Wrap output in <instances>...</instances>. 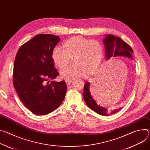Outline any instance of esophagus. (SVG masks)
Returning a JSON list of instances; mask_svg holds the SVG:
<instances>
[{
    "label": "esophagus",
    "mask_w": 150,
    "mask_h": 150,
    "mask_svg": "<svg viewBox=\"0 0 150 150\" xmlns=\"http://www.w3.org/2000/svg\"><path fill=\"white\" fill-rule=\"evenodd\" d=\"M66 81V85L67 86H69L71 84V83H72V80L71 79H68V80H66L65 81Z\"/></svg>",
    "instance_id": "obj_1"
}]
</instances>
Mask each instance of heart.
Wrapping results in <instances>:
<instances>
[{
  "mask_svg": "<svg viewBox=\"0 0 150 150\" xmlns=\"http://www.w3.org/2000/svg\"><path fill=\"white\" fill-rule=\"evenodd\" d=\"M62 49L54 47L51 57L58 69L66 67L72 59L74 64L60 72V78L66 80L93 74L100 66L104 57L103 46L99 40L81 36L66 40L62 44Z\"/></svg>",
  "mask_w": 150,
  "mask_h": 150,
  "instance_id": "b5f03b06",
  "label": "heart"
}]
</instances>
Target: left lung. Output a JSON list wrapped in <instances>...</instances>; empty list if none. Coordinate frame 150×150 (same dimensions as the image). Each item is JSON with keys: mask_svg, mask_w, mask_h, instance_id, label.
<instances>
[{"mask_svg": "<svg viewBox=\"0 0 150 150\" xmlns=\"http://www.w3.org/2000/svg\"><path fill=\"white\" fill-rule=\"evenodd\" d=\"M103 42L105 47V58L106 60L111 59L112 57H114L117 56H124L133 59L131 54L132 52H133L132 48L129 44H127L119 37H115L112 35H106ZM105 84L106 83H105L104 84H102L103 87L100 85V88H102L103 91L104 90L103 88L106 86ZM101 90H100V91ZM98 94L97 96L98 95ZM83 98L86 103L91 110L101 115L113 114L119 111L121 109V108L117 109V110L108 112L106 108L100 106L99 104V100L97 99V103L91 96V92L90 91V83L88 82L86 83L84 85Z\"/></svg>", "mask_w": 150, "mask_h": 150, "instance_id": "1", "label": "left lung"}]
</instances>
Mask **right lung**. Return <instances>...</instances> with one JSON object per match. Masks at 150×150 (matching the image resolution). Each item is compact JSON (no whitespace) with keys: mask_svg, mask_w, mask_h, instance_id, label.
Instances as JSON below:
<instances>
[{"mask_svg":"<svg viewBox=\"0 0 150 150\" xmlns=\"http://www.w3.org/2000/svg\"><path fill=\"white\" fill-rule=\"evenodd\" d=\"M60 40L54 35L38 34L21 46L17 53L13 84L22 103L36 115L52 112L65 98V81H52L49 84L48 81L59 74L51 54Z\"/></svg>","mask_w":150,"mask_h":150,"instance_id":"right-lung-1","label":"right lung"}]
</instances>
